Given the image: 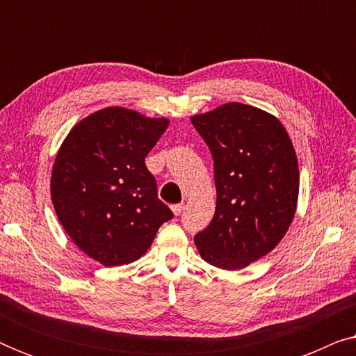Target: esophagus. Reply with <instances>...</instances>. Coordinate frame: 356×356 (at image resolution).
<instances>
[{
	"mask_svg": "<svg viewBox=\"0 0 356 356\" xmlns=\"http://www.w3.org/2000/svg\"><path fill=\"white\" fill-rule=\"evenodd\" d=\"M172 211L175 216H181V212L184 211V204H175V206H172Z\"/></svg>",
	"mask_w": 356,
	"mask_h": 356,
	"instance_id": "34e87169",
	"label": "esophagus"
}]
</instances>
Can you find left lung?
Returning a JSON list of instances; mask_svg holds the SVG:
<instances>
[{
  "mask_svg": "<svg viewBox=\"0 0 356 356\" xmlns=\"http://www.w3.org/2000/svg\"><path fill=\"white\" fill-rule=\"evenodd\" d=\"M191 123L211 149L217 206L194 236L209 264L238 270L266 256L289 230L298 201L293 144L275 116L245 104H225Z\"/></svg>",
  "mask_w": 356,
  "mask_h": 356,
  "instance_id": "left-lung-1",
  "label": "left lung"
}]
</instances>
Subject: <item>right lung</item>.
<instances>
[{"mask_svg":"<svg viewBox=\"0 0 356 356\" xmlns=\"http://www.w3.org/2000/svg\"><path fill=\"white\" fill-rule=\"evenodd\" d=\"M168 120L110 106L79 121L58 150L51 201L77 248L106 267L129 264L173 212L157 196L145 157Z\"/></svg>","mask_w":356,"mask_h":356,"instance_id":"add662e5","label":"right lung"}]
</instances>
